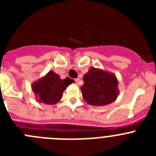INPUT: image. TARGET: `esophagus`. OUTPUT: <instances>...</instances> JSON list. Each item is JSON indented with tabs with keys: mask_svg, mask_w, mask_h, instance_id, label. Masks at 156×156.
I'll use <instances>...</instances> for the list:
<instances>
[{
	"mask_svg": "<svg viewBox=\"0 0 156 156\" xmlns=\"http://www.w3.org/2000/svg\"><path fill=\"white\" fill-rule=\"evenodd\" d=\"M75 81L76 83V84L78 85V86H80V79H76Z\"/></svg>",
	"mask_w": 156,
	"mask_h": 156,
	"instance_id": "esophagus-1",
	"label": "esophagus"
}]
</instances>
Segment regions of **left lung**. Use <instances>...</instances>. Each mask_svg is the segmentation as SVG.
Segmentation results:
<instances>
[{"label":"left lung","instance_id":"left-lung-1","mask_svg":"<svg viewBox=\"0 0 156 156\" xmlns=\"http://www.w3.org/2000/svg\"><path fill=\"white\" fill-rule=\"evenodd\" d=\"M83 98L88 105L103 106L111 104L119 96V82L114 73L91 67L83 76Z\"/></svg>","mask_w":156,"mask_h":156}]
</instances>
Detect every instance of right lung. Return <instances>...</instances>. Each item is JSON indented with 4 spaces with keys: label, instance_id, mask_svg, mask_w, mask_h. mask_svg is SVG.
Returning <instances> with one entry per match:
<instances>
[{
    "label": "right lung",
    "instance_id": "right-lung-1",
    "mask_svg": "<svg viewBox=\"0 0 156 156\" xmlns=\"http://www.w3.org/2000/svg\"><path fill=\"white\" fill-rule=\"evenodd\" d=\"M74 80L69 77L62 80L58 74L49 71L45 76L32 83L36 100L40 103L55 105L62 98L63 92Z\"/></svg>",
    "mask_w": 156,
    "mask_h": 156
}]
</instances>
